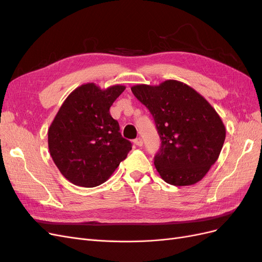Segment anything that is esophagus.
I'll use <instances>...</instances> for the list:
<instances>
[{
  "instance_id": "obj_1",
  "label": "esophagus",
  "mask_w": 262,
  "mask_h": 262,
  "mask_svg": "<svg viewBox=\"0 0 262 262\" xmlns=\"http://www.w3.org/2000/svg\"><path fill=\"white\" fill-rule=\"evenodd\" d=\"M133 143L136 144L137 146H142V145H143V140H142L141 138H137L136 140H133Z\"/></svg>"
}]
</instances>
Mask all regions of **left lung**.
<instances>
[{
    "label": "left lung",
    "instance_id": "left-lung-1",
    "mask_svg": "<svg viewBox=\"0 0 262 262\" xmlns=\"http://www.w3.org/2000/svg\"><path fill=\"white\" fill-rule=\"evenodd\" d=\"M131 91L153 115L162 146L155 168L167 184L191 186L217 161L226 129L210 102L192 87L167 80L138 84Z\"/></svg>",
    "mask_w": 262,
    "mask_h": 262
}]
</instances>
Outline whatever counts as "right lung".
Listing matches in <instances>:
<instances>
[{"label": "right lung", "mask_w": 262, "mask_h": 262, "mask_svg": "<svg viewBox=\"0 0 262 262\" xmlns=\"http://www.w3.org/2000/svg\"><path fill=\"white\" fill-rule=\"evenodd\" d=\"M125 90H101L86 83L63 101L48 129V147L60 172L75 186L92 188L107 181L131 149L109 109Z\"/></svg>", "instance_id": "obj_1"}]
</instances>
